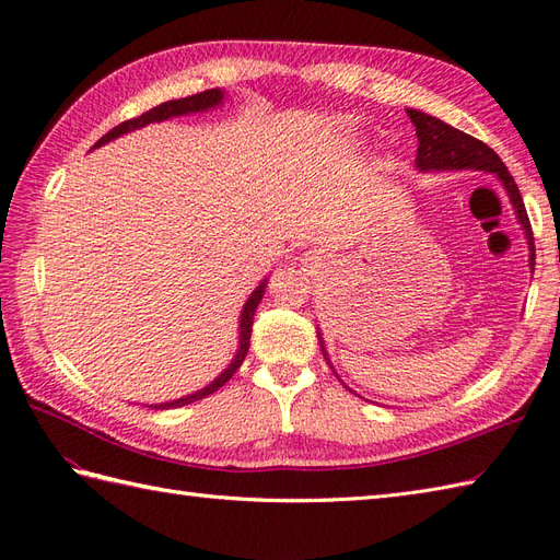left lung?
<instances>
[{
	"label": "left lung",
	"instance_id": "left-lung-1",
	"mask_svg": "<svg viewBox=\"0 0 560 560\" xmlns=\"http://www.w3.org/2000/svg\"><path fill=\"white\" fill-rule=\"evenodd\" d=\"M411 124L416 126L418 135V156L416 165L420 171H486L498 175V179L504 184L506 194H510L512 206L516 210L518 222L525 231V238L530 245V273H535V241H533V226L528 212H525L523 198L518 194V186L514 177L506 171V165L500 161L493 149L483 144L481 140L471 138V135L457 130L444 121H439L436 116L422 114L418 109H406ZM322 338V336H319ZM322 343V341H319ZM325 352V346H322ZM327 358V352H325Z\"/></svg>",
	"mask_w": 560,
	"mask_h": 560
}]
</instances>
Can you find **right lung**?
I'll return each mask as SVG.
<instances>
[{"mask_svg": "<svg viewBox=\"0 0 560 560\" xmlns=\"http://www.w3.org/2000/svg\"><path fill=\"white\" fill-rule=\"evenodd\" d=\"M222 100H224V93L219 91V89L202 91V93H196V95H189V97H182V100H171V103H163V105H159V107H154V109H149V112H144V114L138 116V118H128V121L118 124V126L112 128L107 135H103V138H100V140L93 144V149H95V147H103L105 142H112L114 138H118V135H126V132H130V130H138V128H142V126H147V124L165 121V118L182 116V114H194V112L212 109V107H217L219 103H222ZM266 282H268V280H261V284L257 287V290L252 292V296H249L247 303H245L243 315H241V336H238V338H241V346H238V352H235V358L231 360V364H229V366L222 371V374H219L208 387H202V389H198V393L186 395V397L175 399V401L151 404V406H154V409H177V406L198 401V399H202V397H208V395L217 393L219 387H222L224 383L231 381V376L235 374V371L241 369V364H243V360H245V354H247V350H249L252 322H254V313H257V306H259L261 299H264Z\"/></svg>", "mask_w": 560, "mask_h": 560, "instance_id": "obj_1", "label": "right lung"}]
</instances>
